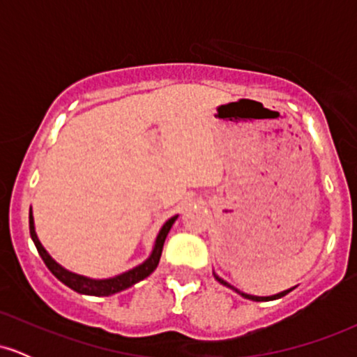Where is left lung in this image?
Returning a JSON list of instances; mask_svg holds the SVG:
<instances>
[{
    "label": "left lung",
    "instance_id": "8db88e82",
    "mask_svg": "<svg viewBox=\"0 0 357 357\" xmlns=\"http://www.w3.org/2000/svg\"><path fill=\"white\" fill-rule=\"evenodd\" d=\"M215 278L216 280L220 282V284H223V285H227V287H230V289H233V287L230 285V284H227V282L225 280H221V278L218 277V275H215ZM233 290H236V289H233ZM292 290V289H290ZM290 290H285V292H280V294H277V296H272V297H255V296H248V294H241L240 290H236V292L240 294V296H243L245 298H250V301H255V302H261V301H275V298H280V297H284V296H287V294L290 292Z\"/></svg>",
    "mask_w": 357,
    "mask_h": 357
}]
</instances>
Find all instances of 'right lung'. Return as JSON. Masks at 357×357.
Returning <instances> with one entry per match:
<instances>
[{
	"label": "right lung",
	"mask_w": 357,
	"mask_h": 357,
	"mask_svg": "<svg viewBox=\"0 0 357 357\" xmlns=\"http://www.w3.org/2000/svg\"><path fill=\"white\" fill-rule=\"evenodd\" d=\"M176 218H178V216H173L171 220H167L165 223V227L161 228L158 238H155V245H154L153 253H151V257L147 258L144 264L139 265V267H136V268L129 270V272L122 273V275H117L114 278H107V280H92V278H85L82 275H75V273H72V272H68V270L61 268L60 265L56 264V261L53 260L50 255H48L47 250L42 247V243H40L38 236H36V233H35L31 210H30V235H31V240H33L36 250H38L40 257H42V260L45 261V265H47L48 270H50L53 275L59 278L60 282H63L65 285L70 287V289L75 290V292L85 294V296L107 297V296H112V294L122 292V290L129 289V287L137 284V282L144 280L146 277H149L151 273L154 272L155 267H158V264H159V258H161L162 247H165V240H166L167 233H169L171 227H173Z\"/></svg>",
	"instance_id": "1"
}]
</instances>
